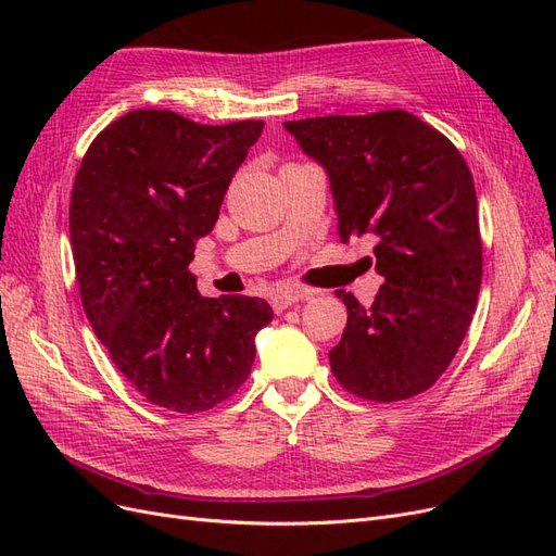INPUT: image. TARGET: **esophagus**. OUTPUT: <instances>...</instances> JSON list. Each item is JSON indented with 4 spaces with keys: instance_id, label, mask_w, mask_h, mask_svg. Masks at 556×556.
<instances>
[{
    "instance_id": "1",
    "label": "esophagus",
    "mask_w": 556,
    "mask_h": 556,
    "mask_svg": "<svg viewBox=\"0 0 556 556\" xmlns=\"http://www.w3.org/2000/svg\"><path fill=\"white\" fill-rule=\"evenodd\" d=\"M313 292L306 290V288H282L278 290L274 296H271V306L276 313H282L285 308H290L294 304H299V301L308 299Z\"/></svg>"
}]
</instances>
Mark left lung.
Segmentation results:
<instances>
[{"label": "left lung", "instance_id": "1", "mask_svg": "<svg viewBox=\"0 0 556 556\" xmlns=\"http://www.w3.org/2000/svg\"><path fill=\"white\" fill-rule=\"evenodd\" d=\"M331 180L339 237L376 239L384 278L348 308L331 374L359 399L392 403L439 380L464 341L482 282L473 176L454 143L408 111L285 123Z\"/></svg>", "mask_w": 556, "mask_h": 556}]
</instances>
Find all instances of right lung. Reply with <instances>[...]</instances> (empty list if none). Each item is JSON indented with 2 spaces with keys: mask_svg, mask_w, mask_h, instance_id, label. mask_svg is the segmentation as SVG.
I'll return each instance as SVG.
<instances>
[{
  "mask_svg": "<svg viewBox=\"0 0 556 556\" xmlns=\"http://www.w3.org/2000/svg\"><path fill=\"white\" fill-rule=\"evenodd\" d=\"M262 129L129 111L97 134L76 172L70 233L83 308L117 371L160 408L204 413L237 394L274 319L264 299L201 296L188 268Z\"/></svg>",
  "mask_w": 556,
  "mask_h": 556,
  "instance_id": "add662e5",
  "label": "right lung"
}]
</instances>
